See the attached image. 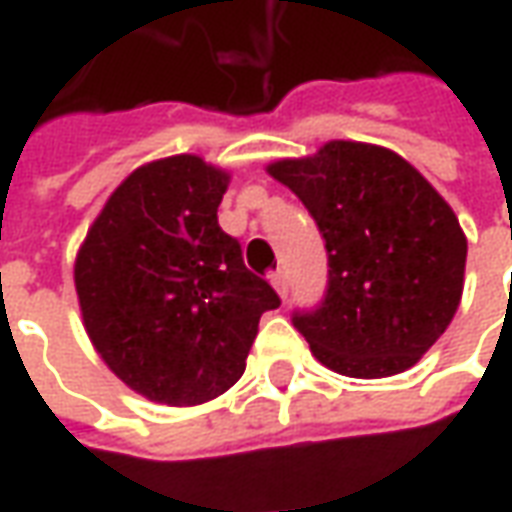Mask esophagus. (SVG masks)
<instances>
[{"label":"esophagus","instance_id":"obj_1","mask_svg":"<svg viewBox=\"0 0 512 512\" xmlns=\"http://www.w3.org/2000/svg\"><path fill=\"white\" fill-rule=\"evenodd\" d=\"M271 285L277 288V293L282 296V299H288V296H290L288 271H282V268H279V271H274V274H271Z\"/></svg>","mask_w":512,"mask_h":512}]
</instances>
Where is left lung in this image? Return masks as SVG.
<instances>
[{"instance_id":"1","label":"left lung","mask_w":512,"mask_h":512,"mask_svg":"<svg viewBox=\"0 0 512 512\" xmlns=\"http://www.w3.org/2000/svg\"><path fill=\"white\" fill-rule=\"evenodd\" d=\"M318 224L329 279L318 307L293 312L334 373L386 378L417 365L461 304L466 235L441 194L392 150L329 142L268 167Z\"/></svg>"}]
</instances>
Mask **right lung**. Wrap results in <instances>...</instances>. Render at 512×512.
Segmentation results:
<instances>
[{"label": "right lung", "mask_w": 512, "mask_h": 512, "mask_svg": "<svg viewBox=\"0 0 512 512\" xmlns=\"http://www.w3.org/2000/svg\"><path fill=\"white\" fill-rule=\"evenodd\" d=\"M230 175L197 156L131 172L84 238L73 279L84 329L109 370L167 406L213 400L244 376L277 290L219 227Z\"/></svg>", "instance_id": "add662e5"}]
</instances>
